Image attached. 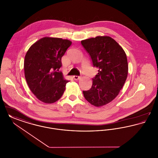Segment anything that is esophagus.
I'll return each mask as SVG.
<instances>
[{"instance_id": "obj_1", "label": "esophagus", "mask_w": 158, "mask_h": 158, "mask_svg": "<svg viewBox=\"0 0 158 158\" xmlns=\"http://www.w3.org/2000/svg\"><path fill=\"white\" fill-rule=\"evenodd\" d=\"M73 78L75 80H78V79H80L81 78V76H73Z\"/></svg>"}]
</instances>
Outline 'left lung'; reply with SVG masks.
Wrapping results in <instances>:
<instances>
[{
    "mask_svg": "<svg viewBox=\"0 0 158 158\" xmlns=\"http://www.w3.org/2000/svg\"><path fill=\"white\" fill-rule=\"evenodd\" d=\"M89 54L93 65L99 68L85 98L95 106L106 105L119 94L127 77V56L123 48L109 36H97L81 41Z\"/></svg>",
    "mask_w": 158,
    "mask_h": 158,
    "instance_id": "8db88e82",
    "label": "left lung"
}]
</instances>
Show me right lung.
<instances>
[{
    "label": "right lung",
    "mask_w": 158,
    "mask_h": 158,
    "mask_svg": "<svg viewBox=\"0 0 158 158\" xmlns=\"http://www.w3.org/2000/svg\"><path fill=\"white\" fill-rule=\"evenodd\" d=\"M72 41L45 37L31 46L24 59V73L31 92L43 102L52 104L63 95L66 83L61 72V57Z\"/></svg>",
    "instance_id": "add662e5"
}]
</instances>
